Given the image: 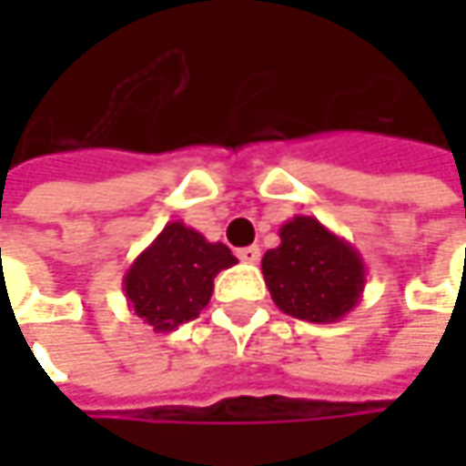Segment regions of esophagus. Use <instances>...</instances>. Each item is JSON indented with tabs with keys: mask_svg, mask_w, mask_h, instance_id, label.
<instances>
[{
	"mask_svg": "<svg viewBox=\"0 0 466 466\" xmlns=\"http://www.w3.org/2000/svg\"><path fill=\"white\" fill-rule=\"evenodd\" d=\"M258 256H261V248H258V245H248V248H239V250H237V258L245 261V264H256Z\"/></svg>",
	"mask_w": 466,
	"mask_h": 466,
	"instance_id": "34e87169",
	"label": "esophagus"
}]
</instances>
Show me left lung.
Segmentation results:
<instances>
[{"instance_id": "left-lung-1", "label": "left lung", "mask_w": 466, "mask_h": 466, "mask_svg": "<svg viewBox=\"0 0 466 466\" xmlns=\"http://www.w3.org/2000/svg\"><path fill=\"white\" fill-rule=\"evenodd\" d=\"M272 302L310 324L342 321L364 294L361 253L313 216H294L280 227V245L261 258Z\"/></svg>"}]
</instances>
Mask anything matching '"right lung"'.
<instances>
[{
	"label": "right lung",
	"mask_w": 466,
	"mask_h": 466,
	"mask_svg": "<svg viewBox=\"0 0 466 466\" xmlns=\"http://www.w3.org/2000/svg\"><path fill=\"white\" fill-rule=\"evenodd\" d=\"M232 264L237 258L224 242L169 221L127 269V305L153 331H172L208 308L216 275Z\"/></svg>",
	"instance_id": "add662e5"
}]
</instances>
